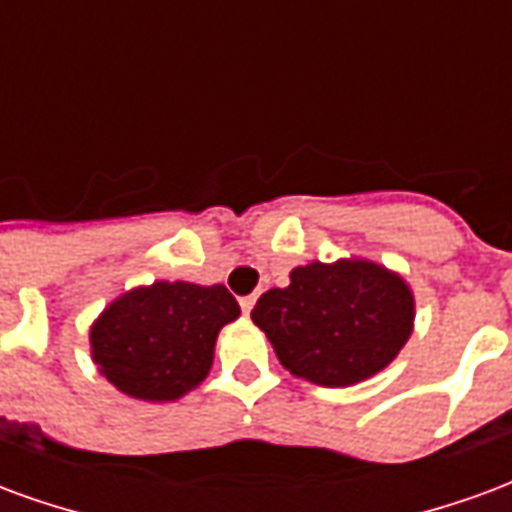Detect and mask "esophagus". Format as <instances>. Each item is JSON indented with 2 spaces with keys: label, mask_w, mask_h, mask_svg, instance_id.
<instances>
[{
  "label": "esophagus",
  "mask_w": 512,
  "mask_h": 512,
  "mask_svg": "<svg viewBox=\"0 0 512 512\" xmlns=\"http://www.w3.org/2000/svg\"><path fill=\"white\" fill-rule=\"evenodd\" d=\"M255 301H257V296H244V299H241V310H244V315H249V312H252Z\"/></svg>",
  "instance_id": "34e87169"
}]
</instances>
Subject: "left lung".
I'll return each mask as SVG.
<instances>
[{
  "mask_svg": "<svg viewBox=\"0 0 512 512\" xmlns=\"http://www.w3.org/2000/svg\"><path fill=\"white\" fill-rule=\"evenodd\" d=\"M252 321L282 367L321 386H354L381 373L414 329L406 279L370 260L307 263L288 288L257 299Z\"/></svg>",
  "mask_w": 512,
  "mask_h": 512,
  "instance_id": "left-lung-1",
  "label": "left lung"
}]
</instances>
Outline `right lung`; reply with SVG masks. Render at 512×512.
I'll return each instance as SVG.
<instances>
[{
  "label": "right lung",
  "mask_w": 512,
  "mask_h": 512,
  "mask_svg": "<svg viewBox=\"0 0 512 512\" xmlns=\"http://www.w3.org/2000/svg\"><path fill=\"white\" fill-rule=\"evenodd\" d=\"M241 315L224 285L153 282L115 299L90 329L98 370L123 395L178 400L205 381L222 326Z\"/></svg>",
  "instance_id": "add662e5"
}]
</instances>
